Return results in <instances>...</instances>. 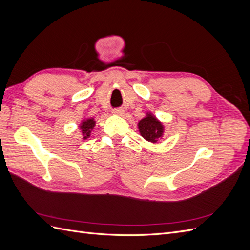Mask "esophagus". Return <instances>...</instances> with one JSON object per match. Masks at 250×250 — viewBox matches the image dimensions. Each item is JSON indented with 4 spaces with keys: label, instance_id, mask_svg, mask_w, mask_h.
Segmentation results:
<instances>
[{
    "label": "esophagus",
    "instance_id": "1",
    "mask_svg": "<svg viewBox=\"0 0 250 250\" xmlns=\"http://www.w3.org/2000/svg\"><path fill=\"white\" fill-rule=\"evenodd\" d=\"M124 113V110L122 108H116L112 110V115H116V116H122Z\"/></svg>",
    "mask_w": 250,
    "mask_h": 250
}]
</instances>
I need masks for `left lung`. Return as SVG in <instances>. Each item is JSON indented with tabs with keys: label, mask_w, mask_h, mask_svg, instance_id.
<instances>
[{
	"label": "left lung",
	"mask_w": 250,
	"mask_h": 250,
	"mask_svg": "<svg viewBox=\"0 0 250 250\" xmlns=\"http://www.w3.org/2000/svg\"><path fill=\"white\" fill-rule=\"evenodd\" d=\"M138 127L142 137L153 144L156 143L158 139H162L165 132L164 124L151 112H147L146 117L138 123Z\"/></svg>",
	"instance_id": "8db88e82"
}]
</instances>
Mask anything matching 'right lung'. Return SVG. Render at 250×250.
Masks as SVG:
<instances>
[{
    "instance_id": "obj_1",
    "label": "right lung",
    "mask_w": 250,
    "mask_h": 250,
    "mask_svg": "<svg viewBox=\"0 0 250 250\" xmlns=\"http://www.w3.org/2000/svg\"><path fill=\"white\" fill-rule=\"evenodd\" d=\"M96 125V121L94 118H84L79 125L80 131L82 134V140H86L89 138L90 132L94 129V127Z\"/></svg>"
}]
</instances>
